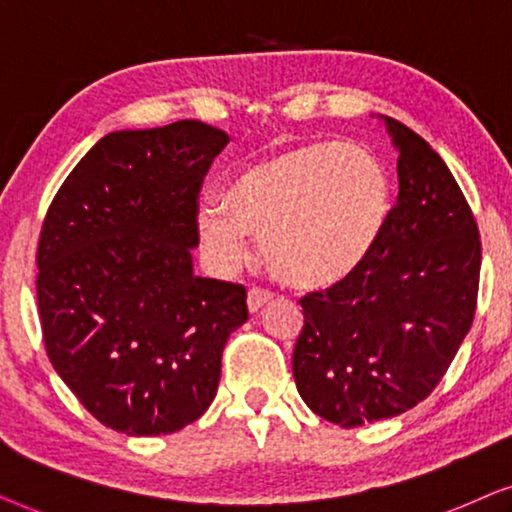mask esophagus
Returning a JSON list of instances; mask_svg holds the SVG:
<instances>
[{
  "label": "esophagus",
  "mask_w": 512,
  "mask_h": 512,
  "mask_svg": "<svg viewBox=\"0 0 512 512\" xmlns=\"http://www.w3.org/2000/svg\"><path fill=\"white\" fill-rule=\"evenodd\" d=\"M267 302H271V292L262 290V288H250L248 290V309H250V313H257Z\"/></svg>",
  "instance_id": "34e87169"
}]
</instances>
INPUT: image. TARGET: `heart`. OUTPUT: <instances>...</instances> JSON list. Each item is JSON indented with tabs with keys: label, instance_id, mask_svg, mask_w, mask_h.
<instances>
[{
	"label": "heart",
	"instance_id": "obj_1",
	"mask_svg": "<svg viewBox=\"0 0 512 512\" xmlns=\"http://www.w3.org/2000/svg\"><path fill=\"white\" fill-rule=\"evenodd\" d=\"M391 182L372 152L339 142L290 147L245 163L222 194L201 206L203 243L224 267L248 257L260 236L271 274L295 288H327L351 276L384 229Z\"/></svg>",
	"mask_w": 512,
	"mask_h": 512
}]
</instances>
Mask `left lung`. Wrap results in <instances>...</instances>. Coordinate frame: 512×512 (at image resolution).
Returning <instances> with one entry per match:
<instances>
[{
  "mask_svg": "<svg viewBox=\"0 0 512 512\" xmlns=\"http://www.w3.org/2000/svg\"><path fill=\"white\" fill-rule=\"evenodd\" d=\"M400 194L365 262L299 299L292 374L318 417L356 428L433 393L478 306V222L440 154L395 119Z\"/></svg>",
  "mask_w": 512,
  "mask_h": 512,
  "instance_id": "obj_1",
  "label": "left lung"
}]
</instances>
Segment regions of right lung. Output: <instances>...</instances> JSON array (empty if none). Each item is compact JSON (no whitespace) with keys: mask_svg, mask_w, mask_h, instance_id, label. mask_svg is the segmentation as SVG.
<instances>
[{"mask_svg":"<svg viewBox=\"0 0 512 512\" xmlns=\"http://www.w3.org/2000/svg\"><path fill=\"white\" fill-rule=\"evenodd\" d=\"M229 135L185 119L109 133L53 196L37 243L46 356L126 435H166L213 403L243 285L194 276L199 194Z\"/></svg>","mask_w":512,"mask_h":512,"instance_id":"obj_1","label":"right lung"}]
</instances>
